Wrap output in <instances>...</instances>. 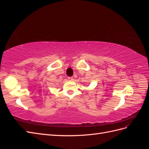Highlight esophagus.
Wrapping results in <instances>:
<instances>
[{
    "label": "esophagus",
    "instance_id": "1",
    "mask_svg": "<svg viewBox=\"0 0 149 149\" xmlns=\"http://www.w3.org/2000/svg\"><path fill=\"white\" fill-rule=\"evenodd\" d=\"M68 79H69V81H73L74 79H73V77H68Z\"/></svg>",
    "mask_w": 149,
    "mask_h": 149
}]
</instances>
